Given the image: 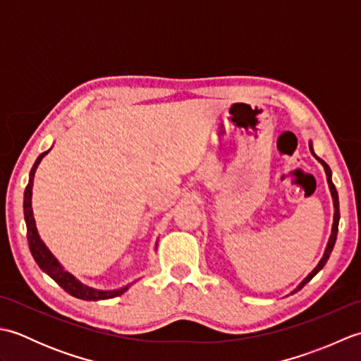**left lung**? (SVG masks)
<instances>
[{
    "label": "left lung",
    "mask_w": 361,
    "mask_h": 361,
    "mask_svg": "<svg viewBox=\"0 0 361 361\" xmlns=\"http://www.w3.org/2000/svg\"><path fill=\"white\" fill-rule=\"evenodd\" d=\"M309 147H310V152H312V155L315 157L321 164H323V167H324V171H326V176H327V183H329V189H331V195H332V200H334V209H335V212H334V224H332V233H331V237H329V242H327V245H326V250H324V255H323V257H321V260L318 262V265L313 268V270L307 274V278H305L301 283H299V286L291 291V295L293 293H296L298 290H301L305 283H307L313 276H315L319 270H323V267L326 265V262H327V259H329V256H331V252H332V250H334V245H335V240H336V234H338V221H340V202H338V192H336V189H335V185L332 183V171H331V167H329L323 159L321 158H318L317 155H315V152H313V147H312V141L309 142Z\"/></svg>",
    "instance_id": "8db88e82"
}]
</instances>
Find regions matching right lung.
<instances>
[{
    "label": "right lung",
    "mask_w": 361,
    "mask_h": 361,
    "mask_svg": "<svg viewBox=\"0 0 361 361\" xmlns=\"http://www.w3.org/2000/svg\"><path fill=\"white\" fill-rule=\"evenodd\" d=\"M48 153L49 150L43 152L42 155L35 159L32 169H30L29 181L25 189V200H23V211H25V221H26V229H27V243L37 265L40 267L42 270L49 276V278L56 281L59 286L66 291V293H70L74 298L83 299V301H101V299L121 296L122 293H126L132 283H127V286L116 290H96L93 287H88L85 283H82L70 271H66L62 267V264L57 260V257L52 255L49 248L46 247L44 242L40 239V234H38L37 226H35V219H34V211H32V186H34V176H35L37 167Z\"/></svg>",
    "instance_id": "right-lung-1"
}]
</instances>
